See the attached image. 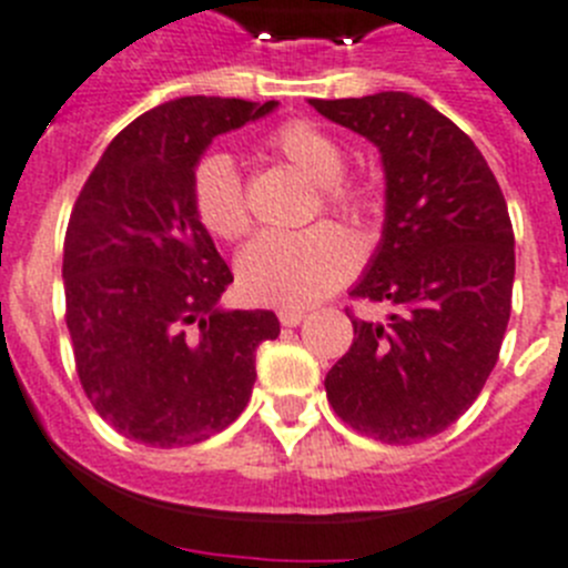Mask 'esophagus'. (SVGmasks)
I'll list each match as a JSON object with an SVG mask.
<instances>
[{"label":"esophagus","instance_id":"esophagus-1","mask_svg":"<svg viewBox=\"0 0 568 568\" xmlns=\"http://www.w3.org/2000/svg\"><path fill=\"white\" fill-rule=\"evenodd\" d=\"M277 316H280V325H285V328H296V325L305 320V311L303 308H283Z\"/></svg>","mask_w":568,"mask_h":568}]
</instances>
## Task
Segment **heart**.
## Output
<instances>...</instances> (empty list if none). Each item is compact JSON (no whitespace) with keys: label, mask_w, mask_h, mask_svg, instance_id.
Here are the masks:
<instances>
[{"label":"heart","mask_w":568,"mask_h":568,"mask_svg":"<svg viewBox=\"0 0 568 568\" xmlns=\"http://www.w3.org/2000/svg\"><path fill=\"white\" fill-rule=\"evenodd\" d=\"M268 146L322 183V203L345 221L362 223L376 209L365 183L345 178V150L311 121H285L268 135ZM189 201L197 223L221 240H240L252 226L246 189L237 166L223 152L201 158L192 170ZM356 272V248L334 223L303 232H265L237 260L240 291L260 305L308 308L339 288Z\"/></svg>","instance_id":"b5f03b06"}]
</instances>
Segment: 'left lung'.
<instances>
[{"label": "left lung", "instance_id": "left-lung-1", "mask_svg": "<svg viewBox=\"0 0 568 568\" xmlns=\"http://www.w3.org/2000/svg\"><path fill=\"white\" fill-rule=\"evenodd\" d=\"M379 146L387 178L382 243L351 296L390 305L354 322L325 376L336 416L385 444L438 436L473 405L498 362L513 311L515 234L478 146L407 93L311 101Z\"/></svg>", "mask_w": 568, "mask_h": 568}]
</instances>
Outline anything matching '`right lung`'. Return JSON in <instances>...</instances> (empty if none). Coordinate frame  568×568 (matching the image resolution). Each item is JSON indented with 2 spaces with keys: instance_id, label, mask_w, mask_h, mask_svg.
Returning a JSON list of instances; mask_svg holds the SVG:
<instances>
[{
  "instance_id": "obj_1",
  "label": "right lung",
  "mask_w": 568,
  "mask_h": 568,
  "mask_svg": "<svg viewBox=\"0 0 568 568\" xmlns=\"http://www.w3.org/2000/svg\"><path fill=\"white\" fill-rule=\"evenodd\" d=\"M277 101H166L95 163L64 234V320L95 413L150 447L226 430L252 396L254 351L277 339L274 311H223L229 265L197 223L189 183L212 138Z\"/></svg>"
}]
</instances>
